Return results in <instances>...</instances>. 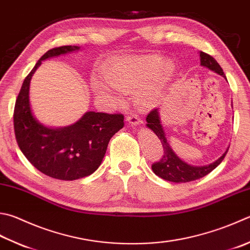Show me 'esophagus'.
<instances>
[{
  "label": "esophagus",
  "mask_w": 250,
  "mask_h": 250,
  "mask_svg": "<svg viewBox=\"0 0 250 250\" xmlns=\"http://www.w3.org/2000/svg\"><path fill=\"white\" fill-rule=\"evenodd\" d=\"M126 121L128 122L130 125H138V124H140V122H141L140 119H139V116L136 115V114H133V113H130V114H127Z\"/></svg>",
  "instance_id": "1"
}]
</instances>
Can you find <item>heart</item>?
I'll return each instance as SVG.
<instances>
[{"label":"heart","instance_id":"b5f03b06","mask_svg":"<svg viewBox=\"0 0 250 250\" xmlns=\"http://www.w3.org/2000/svg\"><path fill=\"white\" fill-rule=\"evenodd\" d=\"M171 73V65L167 63L163 64V61L158 56H148V58L124 60L112 63L105 68L104 76L106 82L112 87L121 91L134 92L139 90L138 98L140 103L144 105H149L157 101L161 96L163 83ZM151 80L154 81L152 83L147 86H144ZM91 86L98 96H113L112 88L105 83L92 79Z\"/></svg>","mask_w":250,"mask_h":250}]
</instances>
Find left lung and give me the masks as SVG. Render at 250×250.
Masks as SVG:
<instances>
[{"label":"left lung","mask_w":250,"mask_h":250,"mask_svg":"<svg viewBox=\"0 0 250 250\" xmlns=\"http://www.w3.org/2000/svg\"><path fill=\"white\" fill-rule=\"evenodd\" d=\"M200 64L202 66L208 67L209 69L213 70L214 73L221 75L225 79V75L223 73V69L221 68L219 63L212 58V56L205 53V52H200ZM147 121V127L151 129L153 133L158 136V138L161 141L163 146V155L159 161L154 162L151 167L155 175L163 178V180L173 182V183H187L191 181L199 180V178L206 176L211 171L219 166V164L223 161L225 154L228 153V150L225 151L221 157L216 160L215 162L209 164V166L205 167H194L190 166L186 162H184L182 159H180L173 151L172 148L169 147L168 141L164 134L163 127L161 125V121H160L159 110L154 109L149 113L146 117Z\"/></svg>","instance_id":"obj_1"}]
</instances>
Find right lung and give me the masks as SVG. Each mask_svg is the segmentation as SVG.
Listing matches in <instances>:
<instances>
[{"mask_svg": "<svg viewBox=\"0 0 250 250\" xmlns=\"http://www.w3.org/2000/svg\"><path fill=\"white\" fill-rule=\"evenodd\" d=\"M79 50L63 45L49 50L25 78L14 109V130L18 147L41 173L62 181L92 174L100 167L113 135L124 126L123 114L87 112L76 123L51 128L37 121L29 102L30 79L45 59Z\"/></svg>", "mask_w": 250, "mask_h": 250, "instance_id": "1", "label": "right lung"}]
</instances>
